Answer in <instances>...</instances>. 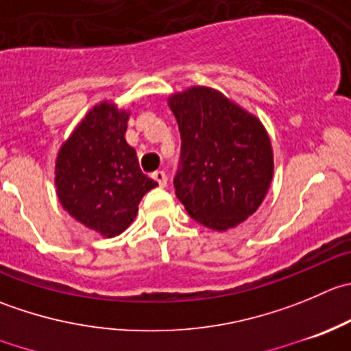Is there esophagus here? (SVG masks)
<instances>
[{
	"instance_id": "34e87169",
	"label": "esophagus",
	"mask_w": 351,
	"mask_h": 351,
	"mask_svg": "<svg viewBox=\"0 0 351 351\" xmlns=\"http://www.w3.org/2000/svg\"><path fill=\"white\" fill-rule=\"evenodd\" d=\"M152 178L159 183V186H166V183H168V176H166V173L161 171V169L152 173Z\"/></svg>"
}]
</instances>
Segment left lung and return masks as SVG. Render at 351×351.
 Segmentation results:
<instances>
[{
    "instance_id": "1",
    "label": "left lung",
    "mask_w": 351,
    "mask_h": 351,
    "mask_svg": "<svg viewBox=\"0 0 351 351\" xmlns=\"http://www.w3.org/2000/svg\"><path fill=\"white\" fill-rule=\"evenodd\" d=\"M182 156L173 185L186 213L226 231L258 209L273 180L269 135L258 118L219 90L190 87L169 97Z\"/></svg>"
}]
</instances>
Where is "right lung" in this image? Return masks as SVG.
I'll list each match as a JSON object with an SVG mask.
<instances>
[{
    "label": "right lung",
    "instance_id": "add662e5",
    "mask_svg": "<svg viewBox=\"0 0 351 351\" xmlns=\"http://www.w3.org/2000/svg\"><path fill=\"white\" fill-rule=\"evenodd\" d=\"M130 113L103 101L63 142L54 166L56 195L71 217L106 238L127 230L142 197L158 186L125 141Z\"/></svg>",
    "mask_w": 351,
    "mask_h": 351
}]
</instances>
